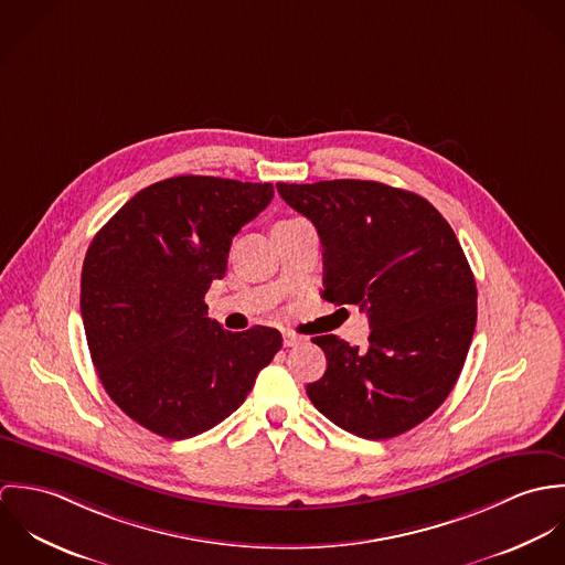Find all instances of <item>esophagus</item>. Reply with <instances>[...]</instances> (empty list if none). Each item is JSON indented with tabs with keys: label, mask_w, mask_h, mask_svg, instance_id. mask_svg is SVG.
<instances>
[{
	"label": "esophagus",
	"mask_w": 565,
	"mask_h": 565,
	"mask_svg": "<svg viewBox=\"0 0 565 565\" xmlns=\"http://www.w3.org/2000/svg\"><path fill=\"white\" fill-rule=\"evenodd\" d=\"M282 343H285V348H294V345H298V343H302V337H298L296 332H282Z\"/></svg>",
	"instance_id": "esophagus-1"
}]
</instances>
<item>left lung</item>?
I'll return each instance as SVG.
<instances>
[{
  "mask_svg": "<svg viewBox=\"0 0 565 565\" xmlns=\"http://www.w3.org/2000/svg\"><path fill=\"white\" fill-rule=\"evenodd\" d=\"M323 245L322 298L367 313V348L316 337V408L363 439L403 435L452 392L477 326V282L455 231L424 198L374 180L276 184Z\"/></svg>",
  "mask_w": 565,
  "mask_h": 565,
  "instance_id": "left-lung-1",
  "label": "left lung"
}]
</instances>
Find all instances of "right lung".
I'll use <instances>...</instances> for the list:
<instances>
[{
	"label": "right lung",
	"mask_w": 565,
	"mask_h": 565,
	"mask_svg": "<svg viewBox=\"0 0 565 565\" xmlns=\"http://www.w3.org/2000/svg\"><path fill=\"white\" fill-rule=\"evenodd\" d=\"M271 198L269 182L167 178L130 198L86 249L81 311L93 365L110 401L161 437L226 419L282 348L276 328L231 332L204 305L233 237Z\"/></svg>",
	"instance_id": "obj_1"
}]
</instances>
